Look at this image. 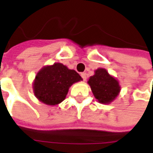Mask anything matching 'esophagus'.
I'll list each match as a JSON object with an SVG mask.
<instances>
[{"label": "esophagus", "mask_w": 153, "mask_h": 153, "mask_svg": "<svg viewBox=\"0 0 153 153\" xmlns=\"http://www.w3.org/2000/svg\"><path fill=\"white\" fill-rule=\"evenodd\" d=\"M80 76L82 77L83 80H85V81L86 80V73H81Z\"/></svg>", "instance_id": "obj_1"}]
</instances>
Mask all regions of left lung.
I'll list each match as a JSON object with an SVG mask.
<instances>
[{
  "mask_svg": "<svg viewBox=\"0 0 153 153\" xmlns=\"http://www.w3.org/2000/svg\"><path fill=\"white\" fill-rule=\"evenodd\" d=\"M88 83L94 97L100 103L108 104L111 102L120 92L118 81L111 76L104 68L95 70L94 75L90 77Z\"/></svg>",
  "mask_w": 153,
  "mask_h": 153,
  "instance_id": "obj_1",
  "label": "left lung"
}]
</instances>
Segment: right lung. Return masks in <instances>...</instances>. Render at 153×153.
<instances>
[{"mask_svg":"<svg viewBox=\"0 0 153 153\" xmlns=\"http://www.w3.org/2000/svg\"><path fill=\"white\" fill-rule=\"evenodd\" d=\"M79 74L59 63L42 68L37 74L33 89L42 102L54 105L61 103L68 94V88L80 81Z\"/></svg>","mask_w":153,"mask_h":153,"instance_id":"obj_1","label":"right lung"}]
</instances>
